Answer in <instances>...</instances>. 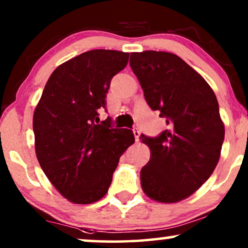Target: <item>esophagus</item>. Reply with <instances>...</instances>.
<instances>
[{
  "label": "esophagus",
  "mask_w": 248,
  "mask_h": 248,
  "mask_svg": "<svg viewBox=\"0 0 248 248\" xmlns=\"http://www.w3.org/2000/svg\"><path fill=\"white\" fill-rule=\"evenodd\" d=\"M133 134H134V138H136V141L139 140V137H140V131L138 127H134L133 128Z\"/></svg>",
  "instance_id": "1"
}]
</instances>
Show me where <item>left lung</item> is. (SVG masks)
I'll list each match as a JSON object with an SVG mask.
<instances>
[{
  "mask_svg": "<svg viewBox=\"0 0 248 248\" xmlns=\"http://www.w3.org/2000/svg\"><path fill=\"white\" fill-rule=\"evenodd\" d=\"M130 66L147 104L169 125L156 138L141 136L150 148L141 187L154 201L178 202L207 181L220 159L224 124L217 99L207 82L173 53L132 52Z\"/></svg>",
  "mask_w": 248,
  "mask_h": 248,
  "instance_id": "obj_1",
  "label": "left lung"
}]
</instances>
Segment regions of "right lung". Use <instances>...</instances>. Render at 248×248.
<instances>
[{
  "label": "right lung",
  "mask_w": 248,
  "mask_h": 248,
  "mask_svg": "<svg viewBox=\"0 0 248 248\" xmlns=\"http://www.w3.org/2000/svg\"><path fill=\"white\" fill-rule=\"evenodd\" d=\"M127 61L126 52L91 50L61 63L35 108L38 163L74 204H92L107 194L120 157L134 142L132 130L112 128L107 120L98 124L111 78Z\"/></svg>",
  "instance_id": "obj_1"
}]
</instances>
